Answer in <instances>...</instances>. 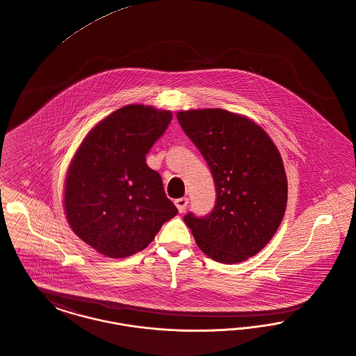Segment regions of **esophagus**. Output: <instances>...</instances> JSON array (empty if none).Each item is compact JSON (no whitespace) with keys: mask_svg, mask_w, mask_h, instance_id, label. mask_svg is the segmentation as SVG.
Listing matches in <instances>:
<instances>
[{"mask_svg":"<svg viewBox=\"0 0 356 356\" xmlns=\"http://www.w3.org/2000/svg\"><path fill=\"white\" fill-rule=\"evenodd\" d=\"M175 204H176V207L179 209V212H184L186 209H187V206H188V199H187V197L176 199V200H175Z\"/></svg>","mask_w":356,"mask_h":356,"instance_id":"obj_1","label":"esophagus"}]
</instances>
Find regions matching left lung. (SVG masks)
<instances>
[{
  "label": "left lung",
  "mask_w": 356,
  "mask_h": 356,
  "mask_svg": "<svg viewBox=\"0 0 356 356\" xmlns=\"http://www.w3.org/2000/svg\"><path fill=\"white\" fill-rule=\"evenodd\" d=\"M179 124L207 161L216 189L206 216H184L199 249L222 264L262 250L284 218L288 181L278 149L261 126L223 108L177 113Z\"/></svg>",
  "instance_id": "obj_1"
}]
</instances>
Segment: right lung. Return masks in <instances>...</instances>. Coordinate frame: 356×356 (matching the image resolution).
<instances>
[{
	"label": "right lung",
	"mask_w": 356,
	"mask_h": 356,
	"mask_svg": "<svg viewBox=\"0 0 356 356\" xmlns=\"http://www.w3.org/2000/svg\"><path fill=\"white\" fill-rule=\"evenodd\" d=\"M172 113L127 105L94 126L65 177L64 209L72 231L110 258L144 250L177 209L164 192L147 152L164 134Z\"/></svg>",
	"instance_id": "add662e5"
}]
</instances>
